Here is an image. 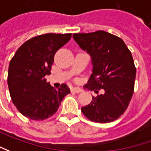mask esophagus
Masks as SVG:
<instances>
[{"mask_svg":"<svg viewBox=\"0 0 151 151\" xmlns=\"http://www.w3.org/2000/svg\"><path fill=\"white\" fill-rule=\"evenodd\" d=\"M82 91H83V90H82L81 88H71V92H72V93H80V92Z\"/></svg>","mask_w":151,"mask_h":151,"instance_id":"1","label":"esophagus"}]
</instances>
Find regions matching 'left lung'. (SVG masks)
Instances as JSON below:
<instances>
[{
  "mask_svg": "<svg viewBox=\"0 0 151 151\" xmlns=\"http://www.w3.org/2000/svg\"><path fill=\"white\" fill-rule=\"evenodd\" d=\"M73 37L91 56L93 73L85 87L97 93L104 91L81 110L93 122L116 120L127 109L134 93L136 68L130 51L121 38L104 31Z\"/></svg>",
  "mask_w": 151,
  "mask_h": 151,
  "instance_id": "1",
  "label": "left lung"
}]
</instances>
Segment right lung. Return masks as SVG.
<instances>
[{
  "instance_id": "1",
  "label": "right lung",
  "mask_w": 151,
  "mask_h": 151,
  "mask_svg": "<svg viewBox=\"0 0 151 151\" xmlns=\"http://www.w3.org/2000/svg\"><path fill=\"white\" fill-rule=\"evenodd\" d=\"M72 34L47 33L25 42L12 58L7 83L12 100L25 117L44 120L52 116L70 93L67 84L55 89L47 83L54 55L71 39Z\"/></svg>"
}]
</instances>
